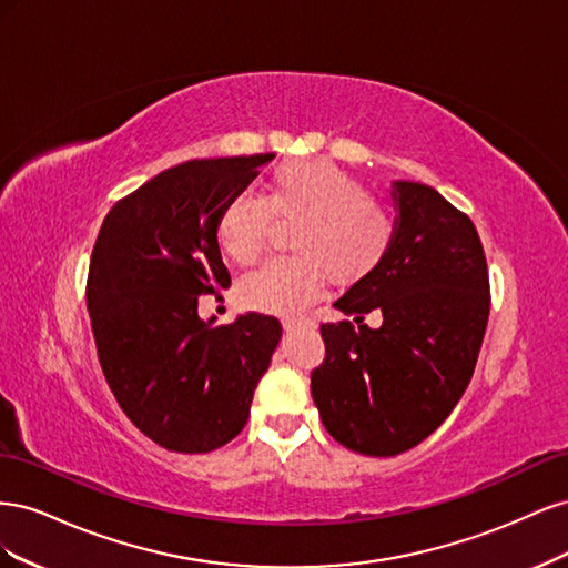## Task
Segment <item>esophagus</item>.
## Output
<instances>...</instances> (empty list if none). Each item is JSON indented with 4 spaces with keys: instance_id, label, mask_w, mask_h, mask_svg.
<instances>
[{
    "instance_id": "34e87169",
    "label": "esophagus",
    "mask_w": 568,
    "mask_h": 568,
    "mask_svg": "<svg viewBox=\"0 0 568 568\" xmlns=\"http://www.w3.org/2000/svg\"><path fill=\"white\" fill-rule=\"evenodd\" d=\"M284 326L286 329H294V326H315V322L311 317H286Z\"/></svg>"
}]
</instances>
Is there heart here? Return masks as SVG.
<instances>
[{"label":"heart","mask_w":568,"mask_h":568,"mask_svg":"<svg viewBox=\"0 0 568 568\" xmlns=\"http://www.w3.org/2000/svg\"><path fill=\"white\" fill-rule=\"evenodd\" d=\"M272 215L298 220L291 234L294 257L267 261L239 282L246 307L294 315L311 305L326 274L336 284L365 280L395 242V217L367 186L332 161H286L267 180V196L234 194L215 220L217 244L236 265H251L263 251Z\"/></svg>","instance_id":"heart-1"}]
</instances>
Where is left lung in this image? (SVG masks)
Returning a JSON list of instances; mask_svg holds the SVG:
<instances>
[{
	"instance_id": "left-lung-1",
	"label": "left lung",
	"mask_w": 568,
	"mask_h": 568,
	"mask_svg": "<svg viewBox=\"0 0 568 568\" xmlns=\"http://www.w3.org/2000/svg\"><path fill=\"white\" fill-rule=\"evenodd\" d=\"M395 242L386 261L334 307L352 322L322 324L324 363L311 374L326 432L346 448L393 457L448 419L484 343L490 286L474 222L434 186L395 180ZM379 310L369 331L362 320Z\"/></svg>"
}]
</instances>
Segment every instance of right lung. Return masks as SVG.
<instances>
[{
    "label": "right lung",
    "instance_id": "add662e5",
    "mask_svg": "<svg viewBox=\"0 0 568 568\" xmlns=\"http://www.w3.org/2000/svg\"><path fill=\"white\" fill-rule=\"evenodd\" d=\"M274 153L186 161L118 201L88 280L97 355L120 409L173 453H211L246 426L282 338L277 317H199L201 294L230 286L215 220Z\"/></svg>",
    "mask_w": 568,
    "mask_h": 568
}]
</instances>
